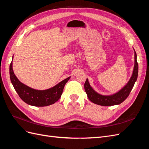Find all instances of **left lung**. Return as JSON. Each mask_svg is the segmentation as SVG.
Masks as SVG:
<instances>
[{
	"mask_svg": "<svg viewBox=\"0 0 149 149\" xmlns=\"http://www.w3.org/2000/svg\"><path fill=\"white\" fill-rule=\"evenodd\" d=\"M135 65L133 71V74L131 78L129 81L128 83L123 89L113 95L102 96L97 93L91 87L88 79L84 83V89L86 93L89 100L94 104L103 106H110L119 104L126 100L132 89L137 79L139 66L137 61V54L135 52Z\"/></svg>",
	"mask_w": 149,
	"mask_h": 149,
	"instance_id": "left-lung-1",
	"label": "left lung"
}]
</instances>
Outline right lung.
<instances>
[{"instance_id":"add662e5","label":"right lung","mask_w":149,"mask_h":149,"mask_svg":"<svg viewBox=\"0 0 149 149\" xmlns=\"http://www.w3.org/2000/svg\"><path fill=\"white\" fill-rule=\"evenodd\" d=\"M9 71L11 82L19 97L28 104L38 107L47 106L56 102L61 97L65 85L70 78H67L52 88L40 91L27 86L17 79L12 69V61Z\"/></svg>"}]
</instances>
